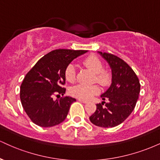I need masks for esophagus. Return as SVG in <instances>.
<instances>
[{
	"label": "esophagus",
	"instance_id": "obj_1",
	"mask_svg": "<svg viewBox=\"0 0 160 160\" xmlns=\"http://www.w3.org/2000/svg\"><path fill=\"white\" fill-rule=\"evenodd\" d=\"M78 101H79V102H82V103H84V104L87 103V101H86V100H84V99H82V98H79V99H78Z\"/></svg>",
	"mask_w": 160,
	"mask_h": 160
}]
</instances>
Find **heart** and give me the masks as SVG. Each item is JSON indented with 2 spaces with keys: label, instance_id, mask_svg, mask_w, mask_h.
Listing matches in <instances>:
<instances>
[{
  "label": "heart",
  "instance_id": "1",
  "mask_svg": "<svg viewBox=\"0 0 160 160\" xmlns=\"http://www.w3.org/2000/svg\"><path fill=\"white\" fill-rule=\"evenodd\" d=\"M83 65L95 74L96 81L102 86H106L111 81V74L104 71V65L99 58L95 56H89L83 61ZM65 77L67 81L74 82L76 79V68L74 64H69L65 71ZM100 91L98 86H86L79 84L71 88V93L73 96L80 98L89 99Z\"/></svg>",
  "mask_w": 160,
  "mask_h": 160
}]
</instances>
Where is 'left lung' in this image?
Returning a JSON list of instances; mask_svg holds the SVG:
<instances>
[{"mask_svg":"<svg viewBox=\"0 0 160 160\" xmlns=\"http://www.w3.org/2000/svg\"><path fill=\"white\" fill-rule=\"evenodd\" d=\"M111 69L110 87L101 95L102 102L89 117L92 123L99 127H114L122 123L136 105L141 85L137 75L127 63L110 53L98 52ZM106 105L103 106V104Z\"/></svg>","mask_w":160,"mask_h":160,"instance_id":"obj_1","label":"left lung"}]
</instances>
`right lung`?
<instances>
[{
	"label": "right lung",
	"mask_w": 160,
	"mask_h": 160,
	"mask_svg": "<svg viewBox=\"0 0 160 160\" xmlns=\"http://www.w3.org/2000/svg\"><path fill=\"white\" fill-rule=\"evenodd\" d=\"M86 50L59 49L45 55L25 75L20 87V99L25 113L34 123L52 127L63 122L76 99L65 96L54 100L53 95H64L65 71L74 58Z\"/></svg>",
	"instance_id": "1"
}]
</instances>
